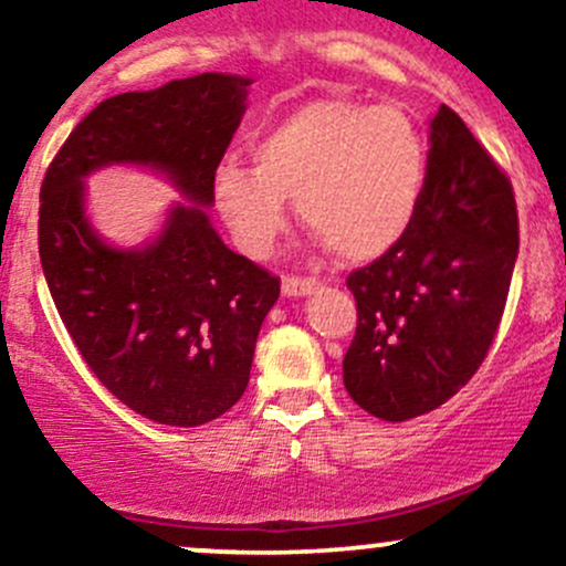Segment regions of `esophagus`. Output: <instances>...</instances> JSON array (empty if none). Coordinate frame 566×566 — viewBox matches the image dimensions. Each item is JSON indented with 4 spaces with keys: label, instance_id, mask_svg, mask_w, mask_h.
I'll list each match as a JSON object with an SVG mask.
<instances>
[{
    "label": "esophagus",
    "instance_id": "obj_1",
    "mask_svg": "<svg viewBox=\"0 0 566 566\" xmlns=\"http://www.w3.org/2000/svg\"><path fill=\"white\" fill-rule=\"evenodd\" d=\"M319 287V279L314 276H297V274H287L282 279V292L287 297H297V295H308Z\"/></svg>",
    "mask_w": 566,
    "mask_h": 566
}]
</instances>
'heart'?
Segmentation results:
<instances>
[{
	"label": "heart",
	"mask_w": 566,
	"mask_h": 566,
	"mask_svg": "<svg viewBox=\"0 0 566 566\" xmlns=\"http://www.w3.org/2000/svg\"><path fill=\"white\" fill-rule=\"evenodd\" d=\"M250 148L255 165L218 161L212 197L252 258L269 255L287 231L290 199L346 261L391 252L423 205L428 146L396 106L316 97L258 129Z\"/></svg>",
	"instance_id": "heart-1"
}]
</instances>
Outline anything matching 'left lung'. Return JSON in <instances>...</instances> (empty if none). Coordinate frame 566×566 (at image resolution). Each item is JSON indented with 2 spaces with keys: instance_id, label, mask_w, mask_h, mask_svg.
Listing matches in <instances>:
<instances>
[{
  "instance_id": "left-lung-1",
  "label": "left lung",
  "mask_w": 566,
  "mask_h": 566,
  "mask_svg": "<svg viewBox=\"0 0 566 566\" xmlns=\"http://www.w3.org/2000/svg\"><path fill=\"white\" fill-rule=\"evenodd\" d=\"M516 255L509 175L465 122L441 106L412 229L346 279L359 316L343 359L350 399L391 423L452 399L490 354Z\"/></svg>"
}]
</instances>
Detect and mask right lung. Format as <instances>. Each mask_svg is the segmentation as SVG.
Wrapping results in <instances>:
<instances>
[{
  "mask_svg": "<svg viewBox=\"0 0 566 566\" xmlns=\"http://www.w3.org/2000/svg\"><path fill=\"white\" fill-rule=\"evenodd\" d=\"M247 84L199 74L97 103L39 191V258L71 340L122 405L165 426L210 423L242 399L282 284L220 242L205 212ZM114 160L157 166L192 199L146 251L103 245L83 218L81 178Z\"/></svg>",
  "mask_w": 566,
  "mask_h": 566,
  "instance_id": "obj_1",
  "label": "right lung"
}]
</instances>
